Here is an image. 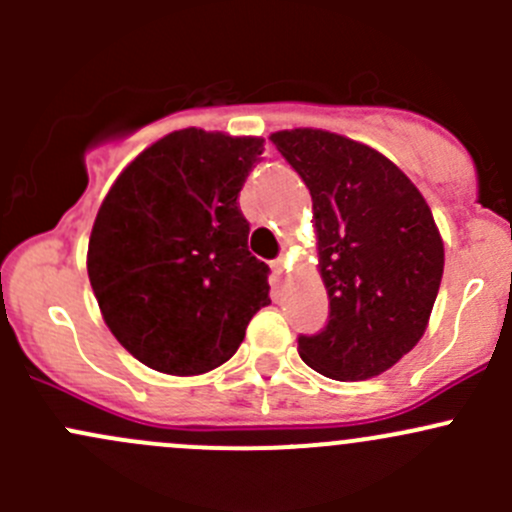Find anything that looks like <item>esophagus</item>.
I'll return each mask as SVG.
<instances>
[{
    "mask_svg": "<svg viewBox=\"0 0 512 512\" xmlns=\"http://www.w3.org/2000/svg\"><path fill=\"white\" fill-rule=\"evenodd\" d=\"M272 272H275L277 280H282V277L287 275V270H285V260H275V262H272Z\"/></svg>",
    "mask_w": 512,
    "mask_h": 512,
    "instance_id": "34e87169",
    "label": "esophagus"
}]
</instances>
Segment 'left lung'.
<instances>
[{
  "label": "left lung",
  "instance_id": "obj_1",
  "mask_svg": "<svg viewBox=\"0 0 512 512\" xmlns=\"http://www.w3.org/2000/svg\"><path fill=\"white\" fill-rule=\"evenodd\" d=\"M270 141L312 195L329 324L299 337L307 366L337 381L384 374L416 347L443 277V237L409 175L366 143L322 128Z\"/></svg>",
  "mask_w": 512,
  "mask_h": 512
}]
</instances>
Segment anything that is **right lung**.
<instances>
[{"instance_id":"right-lung-1","label":"right lung","mask_w":512,"mask_h":512,"mask_svg":"<svg viewBox=\"0 0 512 512\" xmlns=\"http://www.w3.org/2000/svg\"><path fill=\"white\" fill-rule=\"evenodd\" d=\"M257 136L180 128L138 153L103 198L86 270L128 354L160 374L223 366L270 304L267 265L247 250L240 190Z\"/></svg>"}]
</instances>
